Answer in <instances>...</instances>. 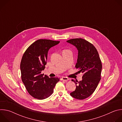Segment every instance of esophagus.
I'll return each instance as SVG.
<instances>
[{
    "label": "esophagus",
    "mask_w": 122,
    "mask_h": 122,
    "mask_svg": "<svg viewBox=\"0 0 122 122\" xmlns=\"http://www.w3.org/2000/svg\"><path fill=\"white\" fill-rule=\"evenodd\" d=\"M62 80L64 81H67L68 80V78H67V77H63L62 78Z\"/></svg>",
    "instance_id": "esophagus-1"
}]
</instances>
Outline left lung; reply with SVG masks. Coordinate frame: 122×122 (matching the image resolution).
Segmentation results:
<instances>
[{
    "label": "left lung",
    "mask_w": 122,
    "mask_h": 122,
    "mask_svg": "<svg viewBox=\"0 0 122 122\" xmlns=\"http://www.w3.org/2000/svg\"><path fill=\"white\" fill-rule=\"evenodd\" d=\"M66 42L75 46L78 51L75 67L83 73L80 81L72 80L76 85V89L70 95L78 99L90 97L95 91L101 79L102 64L98 51L91 43L83 39H72Z\"/></svg>",
    "instance_id": "8db88e82"
}]
</instances>
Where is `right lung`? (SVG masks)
<instances>
[{"label": "right lung", "instance_id": "obj_1", "mask_svg": "<svg viewBox=\"0 0 122 122\" xmlns=\"http://www.w3.org/2000/svg\"><path fill=\"white\" fill-rule=\"evenodd\" d=\"M59 42L38 40L28 47L23 56L20 64L22 80L28 93L34 98L41 100L50 97L59 81L57 77L49 78L41 73L47 63L49 50Z\"/></svg>", "mask_w": 122, "mask_h": 122}]
</instances>
